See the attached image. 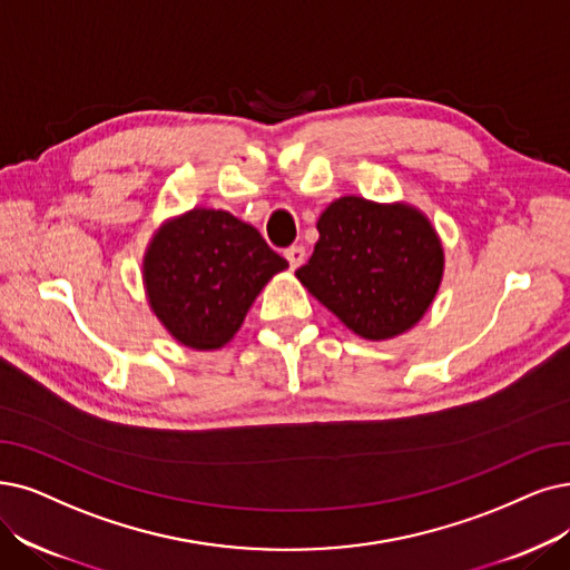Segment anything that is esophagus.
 Listing matches in <instances>:
<instances>
[{
  "mask_svg": "<svg viewBox=\"0 0 570 570\" xmlns=\"http://www.w3.org/2000/svg\"><path fill=\"white\" fill-rule=\"evenodd\" d=\"M285 259L289 262V268H299L306 259V249L302 245H292L285 249Z\"/></svg>",
  "mask_w": 570,
  "mask_h": 570,
  "instance_id": "esophagus-1",
  "label": "esophagus"
}]
</instances>
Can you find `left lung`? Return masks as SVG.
Segmentation results:
<instances>
[{
    "mask_svg": "<svg viewBox=\"0 0 570 570\" xmlns=\"http://www.w3.org/2000/svg\"><path fill=\"white\" fill-rule=\"evenodd\" d=\"M311 259L297 278L362 338H393L430 308L444 249L430 219L404 203L344 196L317 219Z\"/></svg>",
    "mask_w": 570,
    "mask_h": 570,
    "instance_id": "8db88e82",
    "label": "left lung"
}]
</instances>
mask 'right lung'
Listing matches in <instances>:
<instances>
[{"instance_id":"obj_1","label":"right lung","mask_w":570,"mask_h":570,"mask_svg":"<svg viewBox=\"0 0 570 570\" xmlns=\"http://www.w3.org/2000/svg\"><path fill=\"white\" fill-rule=\"evenodd\" d=\"M285 268L255 226L194 208L156 232L142 278L151 311L179 344L215 351L229 344L262 287Z\"/></svg>"}]
</instances>
